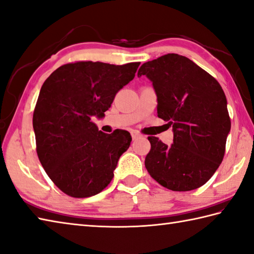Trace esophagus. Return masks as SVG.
Returning a JSON list of instances; mask_svg holds the SVG:
<instances>
[{
  "label": "esophagus",
  "instance_id": "esophagus-1",
  "mask_svg": "<svg viewBox=\"0 0 254 254\" xmlns=\"http://www.w3.org/2000/svg\"><path fill=\"white\" fill-rule=\"evenodd\" d=\"M131 135H132L133 140H135V138H137L138 136H140V134H138V133L135 132V131H132V132H131Z\"/></svg>",
  "mask_w": 254,
  "mask_h": 254
}]
</instances>
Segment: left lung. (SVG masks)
I'll list each match as a JSON object with an SVG mask.
<instances>
[{
  "instance_id": "8db88e82",
  "label": "left lung",
  "mask_w": 254,
  "mask_h": 254,
  "mask_svg": "<svg viewBox=\"0 0 254 254\" xmlns=\"http://www.w3.org/2000/svg\"><path fill=\"white\" fill-rule=\"evenodd\" d=\"M153 82L157 117L173 126L170 146L148 136V174L174 191L199 188L221 164L231 121L227 98L215 78L185 56L167 54L138 69Z\"/></svg>"
}]
</instances>
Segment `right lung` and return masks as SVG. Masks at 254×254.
I'll list each match as a JSON object with an SVG mask.
<instances>
[{
    "label": "right lung",
    "instance_id": "add662e5",
    "mask_svg": "<svg viewBox=\"0 0 254 254\" xmlns=\"http://www.w3.org/2000/svg\"><path fill=\"white\" fill-rule=\"evenodd\" d=\"M138 66L76 62L57 68L43 83L33 114L36 152L45 172L66 195L91 197L112 181L132 137L127 131H99L91 119L104 116Z\"/></svg>",
    "mask_w": 254,
    "mask_h": 254
}]
</instances>
